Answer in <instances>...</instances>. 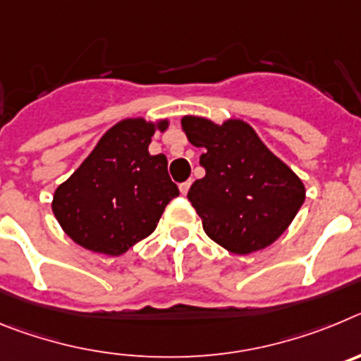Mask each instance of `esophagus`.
Here are the masks:
<instances>
[{
  "instance_id": "obj_1",
  "label": "esophagus",
  "mask_w": 361,
  "mask_h": 361,
  "mask_svg": "<svg viewBox=\"0 0 361 361\" xmlns=\"http://www.w3.org/2000/svg\"><path fill=\"white\" fill-rule=\"evenodd\" d=\"M190 186H191V180H186V183L178 184V190H180V193H183V195H186L188 191H190Z\"/></svg>"
}]
</instances>
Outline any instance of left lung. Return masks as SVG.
Here are the masks:
<instances>
[{
  "mask_svg": "<svg viewBox=\"0 0 361 361\" xmlns=\"http://www.w3.org/2000/svg\"><path fill=\"white\" fill-rule=\"evenodd\" d=\"M183 130L197 148L206 175L188 199L212 240L231 253L250 255L271 245L291 224L305 200L295 171L266 148L244 121L215 124L188 116Z\"/></svg>",
  "mask_w": 361,
  "mask_h": 361,
  "instance_id": "1",
  "label": "left lung"
}]
</instances>
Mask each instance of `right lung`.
I'll list each match as a JSON object with an SVG mask.
<instances>
[{
  "label": "right lung",
  "mask_w": 361,
  "mask_h": 361,
  "mask_svg": "<svg viewBox=\"0 0 361 361\" xmlns=\"http://www.w3.org/2000/svg\"><path fill=\"white\" fill-rule=\"evenodd\" d=\"M166 126L168 121L157 124ZM153 133L155 124L145 119L121 121L57 188L52 212L73 242L117 257L155 231L178 188L164 155H149Z\"/></svg>",
  "instance_id": "right-lung-1"
}]
</instances>
